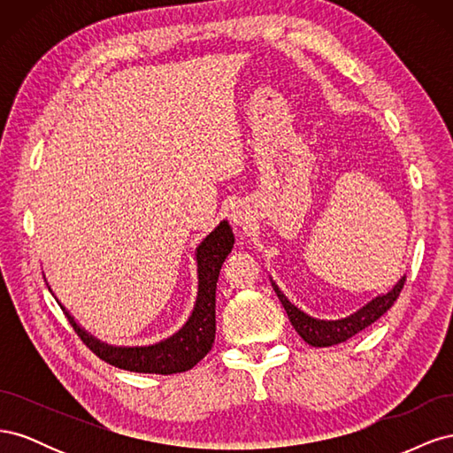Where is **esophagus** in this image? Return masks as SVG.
I'll return each instance as SVG.
<instances>
[{"mask_svg":"<svg viewBox=\"0 0 453 453\" xmlns=\"http://www.w3.org/2000/svg\"><path fill=\"white\" fill-rule=\"evenodd\" d=\"M230 219H232V223H234L236 226H243V228H245V226L250 225V215H248V211H245V210H240V208L232 210Z\"/></svg>","mask_w":453,"mask_h":453,"instance_id":"obj_1","label":"esophagus"}]
</instances>
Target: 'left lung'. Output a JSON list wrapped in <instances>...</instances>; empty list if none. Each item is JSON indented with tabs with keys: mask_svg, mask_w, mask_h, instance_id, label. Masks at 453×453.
<instances>
[{
	"mask_svg": "<svg viewBox=\"0 0 453 453\" xmlns=\"http://www.w3.org/2000/svg\"><path fill=\"white\" fill-rule=\"evenodd\" d=\"M404 281H406V273L401 276V280L396 281L388 293H380L372 300H368V303L359 310L346 315V318L318 319V318H311V315H308L298 306H295L291 300L283 295V291L276 285V281L270 278L273 291H276L278 298L281 300V304L287 311V318H289L295 331L303 336L306 344L313 348H328L334 344H342V342H346L348 338L365 331L368 325H372L376 319H380L381 315L395 304V300L399 298L403 291Z\"/></svg>",
	"mask_w": 453,
	"mask_h": 453,
	"instance_id": "left-lung-1",
	"label": "left lung"
}]
</instances>
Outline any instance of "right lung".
<instances>
[{"label": "right lung", "instance_id": "right-lung-1", "mask_svg": "<svg viewBox=\"0 0 453 453\" xmlns=\"http://www.w3.org/2000/svg\"><path fill=\"white\" fill-rule=\"evenodd\" d=\"M234 248V234L226 219H223L208 236H205L195 250L196 260V278H198V293L195 300V308L190 311L188 319L183 323L180 331H175L168 338H164L155 344L147 346H113L102 342L90 334L85 326L75 321L60 300L54 296L50 285L49 291L57 298L60 308L65 311L75 333L81 340L98 355L105 363L113 365L122 370L142 374H177L198 365L205 355L210 353L215 340V289L219 272L225 263V258Z\"/></svg>", "mask_w": 453, "mask_h": 453}]
</instances>
